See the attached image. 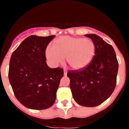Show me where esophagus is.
Instances as JSON below:
<instances>
[{
  "label": "esophagus",
  "mask_w": 129,
  "mask_h": 129,
  "mask_svg": "<svg viewBox=\"0 0 129 129\" xmlns=\"http://www.w3.org/2000/svg\"><path fill=\"white\" fill-rule=\"evenodd\" d=\"M67 70L64 68V76H66V75H67Z\"/></svg>",
  "instance_id": "34e87169"
}]
</instances>
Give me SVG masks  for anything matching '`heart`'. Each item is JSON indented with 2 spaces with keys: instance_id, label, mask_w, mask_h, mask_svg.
<instances>
[{
  "instance_id": "heart-1",
  "label": "heart",
  "mask_w": 129,
  "mask_h": 129,
  "mask_svg": "<svg viewBox=\"0 0 129 129\" xmlns=\"http://www.w3.org/2000/svg\"><path fill=\"white\" fill-rule=\"evenodd\" d=\"M95 54V46L89 39L62 36L46 49L48 61L53 67L62 63L64 57L71 68L81 70L87 67Z\"/></svg>"
}]
</instances>
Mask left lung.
Here are the masks:
<instances>
[{"label":"left lung","instance_id":"8db88e82","mask_svg":"<svg viewBox=\"0 0 129 129\" xmlns=\"http://www.w3.org/2000/svg\"><path fill=\"white\" fill-rule=\"evenodd\" d=\"M95 46L90 63L81 70H70V87L75 101L81 106L96 107L114 92L116 85L118 62L113 47L95 34H87Z\"/></svg>","mask_w":129,"mask_h":129}]
</instances>
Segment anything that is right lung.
<instances>
[{"label": "right lung", "mask_w": 129, "mask_h": 129, "mask_svg": "<svg viewBox=\"0 0 129 129\" xmlns=\"http://www.w3.org/2000/svg\"><path fill=\"white\" fill-rule=\"evenodd\" d=\"M55 37L31 35L11 55L9 81L16 98L28 109H48L56 99L63 69L50 68L45 55L46 47Z\"/></svg>", "instance_id": "obj_1"}]
</instances>
